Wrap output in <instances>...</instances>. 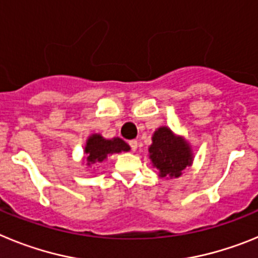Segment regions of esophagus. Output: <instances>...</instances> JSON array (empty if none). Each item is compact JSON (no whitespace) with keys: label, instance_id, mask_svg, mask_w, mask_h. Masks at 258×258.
<instances>
[{"label":"esophagus","instance_id":"esophagus-1","mask_svg":"<svg viewBox=\"0 0 258 258\" xmlns=\"http://www.w3.org/2000/svg\"><path fill=\"white\" fill-rule=\"evenodd\" d=\"M129 145H131V147H132V150H133V151H136L137 147H138V142H137L136 140L129 141Z\"/></svg>","mask_w":258,"mask_h":258}]
</instances>
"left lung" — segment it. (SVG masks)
Returning a JSON list of instances; mask_svg holds the SVG:
<instances>
[{"instance_id": "left-lung-1", "label": "left lung", "mask_w": 258, "mask_h": 258, "mask_svg": "<svg viewBox=\"0 0 258 258\" xmlns=\"http://www.w3.org/2000/svg\"><path fill=\"white\" fill-rule=\"evenodd\" d=\"M149 157L160 178H178L194 161V152L184 137L177 136L168 126L157 127L152 134Z\"/></svg>"}]
</instances>
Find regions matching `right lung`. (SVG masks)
Returning a JSON list of instances; mask_svg holds the SVG:
<instances>
[{
    "mask_svg": "<svg viewBox=\"0 0 258 258\" xmlns=\"http://www.w3.org/2000/svg\"><path fill=\"white\" fill-rule=\"evenodd\" d=\"M127 151H131V146L121 138L113 137L111 140H107L102 134L94 133L86 140V145L84 147L85 159L83 161H86V165L90 166L103 163L109 155Z\"/></svg>",
    "mask_w": 258,
    "mask_h": 258,
    "instance_id": "right-lung-1",
    "label": "right lung"
}]
</instances>
